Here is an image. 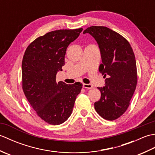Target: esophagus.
Wrapping results in <instances>:
<instances>
[{"instance_id":"34e87169","label":"esophagus","mask_w":155,"mask_h":155,"mask_svg":"<svg viewBox=\"0 0 155 155\" xmlns=\"http://www.w3.org/2000/svg\"><path fill=\"white\" fill-rule=\"evenodd\" d=\"M83 87L85 88H88V89H91V88H93V86L91 84H83Z\"/></svg>"}]
</instances>
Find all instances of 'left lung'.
<instances>
[{"instance_id":"1","label":"left lung","mask_w":155,"mask_h":155,"mask_svg":"<svg viewBox=\"0 0 155 155\" xmlns=\"http://www.w3.org/2000/svg\"><path fill=\"white\" fill-rule=\"evenodd\" d=\"M85 33L98 45L103 62L99 71L105 78V86L98 87L101 97L94 103V108L104 119L115 120L127 110L137 87L134 54L126 38L107 27L93 26Z\"/></svg>"}]
</instances>
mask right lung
Masks as SVG:
<instances>
[{
    "mask_svg": "<svg viewBox=\"0 0 155 155\" xmlns=\"http://www.w3.org/2000/svg\"><path fill=\"white\" fill-rule=\"evenodd\" d=\"M83 28L49 32L28 46L22 62V89L38 117L50 124L68 119L83 84L57 83L56 75L64 65L66 51Z\"/></svg>",
    "mask_w": 155,
    "mask_h": 155,
    "instance_id": "add662e5",
    "label": "right lung"
}]
</instances>
